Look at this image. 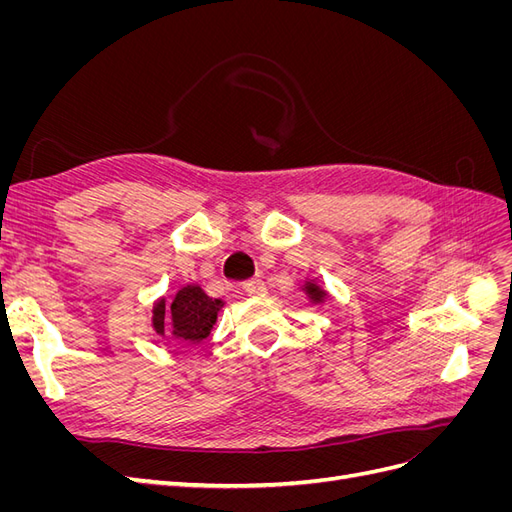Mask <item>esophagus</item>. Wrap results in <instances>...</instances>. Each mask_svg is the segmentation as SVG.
Returning a JSON list of instances; mask_svg holds the SVG:
<instances>
[{
  "label": "esophagus",
  "instance_id": "esophagus-1",
  "mask_svg": "<svg viewBox=\"0 0 512 512\" xmlns=\"http://www.w3.org/2000/svg\"><path fill=\"white\" fill-rule=\"evenodd\" d=\"M243 292L245 294H252V297H256V294H265L267 292V284L258 280V277H254V280H247L243 282Z\"/></svg>",
  "mask_w": 512,
  "mask_h": 512
}]
</instances>
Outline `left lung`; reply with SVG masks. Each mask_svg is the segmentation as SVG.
Segmentation results:
<instances>
[{
    "instance_id": "8db88e82",
    "label": "left lung",
    "mask_w": 512,
    "mask_h": 512,
    "mask_svg": "<svg viewBox=\"0 0 512 512\" xmlns=\"http://www.w3.org/2000/svg\"><path fill=\"white\" fill-rule=\"evenodd\" d=\"M307 292H309V297H312L314 301H320V299H322V292L318 290V286H312V284H309V286H307Z\"/></svg>"
}]
</instances>
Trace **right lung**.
<instances>
[{
    "instance_id": "right-lung-1",
    "label": "right lung",
    "mask_w": 512,
    "mask_h": 512,
    "mask_svg": "<svg viewBox=\"0 0 512 512\" xmlns=\"http://www.w3.org/2000/svg\"><path fill=\"white\" fill-rule=\"evenodd\" d=\"M222 299H211L198 286H185L177 292V297L170 305V322H173L175 337L185 339V342H200L211 333V327L218 320ZM166 305L160 301L153 309V327L162 335L166 324Z\"/></svg>"
}]
</instances>
